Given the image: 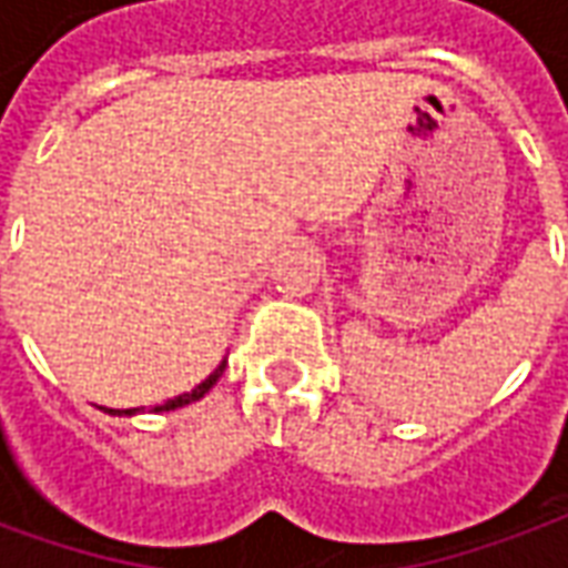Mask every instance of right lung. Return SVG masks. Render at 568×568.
Listing matches in <instances>:
<instances>
[{
  "label": "right lung",
  "instance_id": "1",
  "mask_svg": "<svg viewBox=\"0 0 568 568\" xmlns=\"http://www.w3.org/2000/svg\"><path fill=\"white\" fill-rule=\"evenodd\" d=\"M223 369H226V359H223L221 366L211 372L209 378L202 381L199 387H193V390H190V393H181V396H175V399H169V403H163V405H153V412H172V408H181V405H190V403H196V399H202V396H205V393H209L211 387L217 384V378H221V375H223ZM105 412H109V415H135L139 408H123V412L105 408Z\"/></svg>",
  "mask_w": 568,
  "mask_h": 568
}]
</instances>
